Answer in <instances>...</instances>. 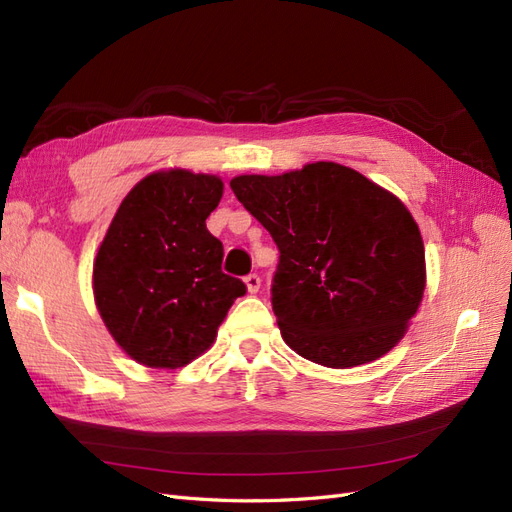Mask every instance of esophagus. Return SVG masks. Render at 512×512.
<instances>
[{"mask_svg": "<svg viewBox=\"0 0 512 512\" xmlns=\"http://www.w3.org/2000/svg\"><path fill=\"white\" fill-rule=\"evenodd\" d=\"M245 286H247V292H250V294H256V292L260 290V277H258L256 273L247 275V277H245Z\"/></svg>", "mask_w": 512, "mask_h": 512, "instance_id": "1", "label": "esophagus"}]
</instances>
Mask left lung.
Listing matches in <instances>:
<instances>
[{"label":"left lung","instance_id":"left-lung-1","mask_svg":"<svg viewBox=\"0 0 512 512\" xmlns=\"http://www.w3.org/2000/svg\"><path fill=\"white\" fill-rule=\"evenodd\" d=\"M230 188L280 247L271 303L294 352L348 369L399 344L427 271L421 230L395 194L335 162L239 175Z\"/></svg>","mask_w":512,"mask_h":512}]
</instances>
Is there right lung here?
Wrapping results in <instances>:
<instances>
[{
    "mask_svg": "<svg viewBox=\"0 0 512 512\" xmlns=\"http://www.w3.org/2000/svg\"><path fill=\"white\" fill-rule=\"evenodd\" d=\"M218 175L168 168L121 200L94 260L104 327L130 359L177 369L207 352L245 284L222 273L224 247L207 230Z\"/></svg>",
    "mask_w": 512,
    "mask_h": 512,
    "instance_id": "1",
    "label": "right lung"
}]
</instances>
